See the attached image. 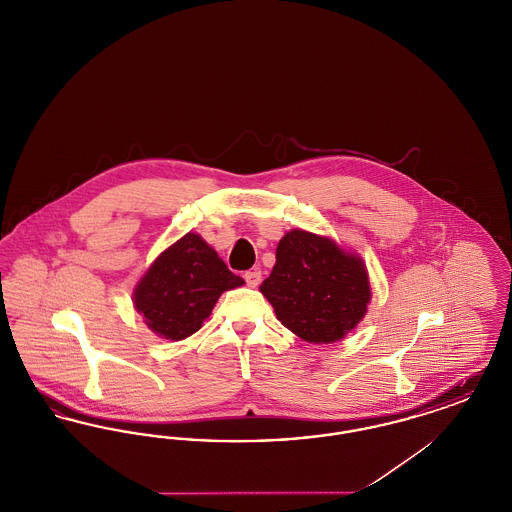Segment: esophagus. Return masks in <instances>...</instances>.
Listing matches in <instances>:
<instances>
[{"mask_svg":"<svg viewBox=\"0 0 512 512\" xmlns=\"http://www.w3.org/2000/svg\"><path fill=\"white\" fill-rule=\"evenodd\" d=\"M245 282L249 288H257L261 284V270L259 268H253V270H247L244 274Z\"/></svg>","mask_w":512,"mask_h":512,"instance_id":"34e87169","label":"esophagus"}]
</instances>
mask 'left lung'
<instances>
[{"mask_svg":"<svg viewBox=\"0 0 512 512\" xmlns=\"http://www.w3.org/2000/svg\"><path fill=\"white\" fill-rule=\"evenodd\" d=\"M259 290L276 318L309 343L341 340L363 320L372 295L359 255L305 230L278 242L276 265Z\"/></svg>","mask_w":512,"mask_h":512,"instance_id":"left-lung-1","label":"left lung"}]
</instances>
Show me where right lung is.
<instances>
[{"label":"right lung","mask_w":512,"mask_h":512,"mask_svg":"<svg viewBox=\"0 0 512 512\" xmlns=\"http://www.w3.org/2000/svg\"><path fill=\"white\" fill-rule=\"evenodd\" d=\"M242 284L211 245L188 232L151 263L132 299L151 332L180 341L203 326L222 293Z\"/></svg>","instance_id":"1"}]
</instances>
